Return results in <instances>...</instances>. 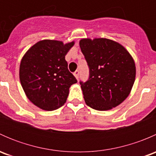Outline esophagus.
Returning <instances> with one entry per match:
<instances>
[{"instance_id": "esophagus-1", "label": "esophagus", "mask_w": 156, "mask_h": 156, "mask_svg": "<svg viewBox=\"0 0 156 156\" xmlns=\"http://www.w3.org/2000/svg\"><path fill=\"white\" fill-rule=\"evenodd\" d=\"M79 74H80V72L78 70H76L75 72H74V75H75V77L77 78V79H78V77H79Z\"/></svg>"}]
</instances>
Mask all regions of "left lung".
<instances>
[{
  "mask_svg": "<svg viewBox=\"0 0 156 156\" xmlns=\"http://www.w3.org/2000/svg\"><path fill=\"white\" fill-rule=\"evenodd\" d=\"M79 44L90 69L89 79L80 81L86 104L99 111L116 107L133 87V57L125 47L110 39L83 38Z\"/></svg>",
  "mask_w": 156,
  "mask_h": 156,
  "instance_id": "obj_1",
  "label": "left lung"
}]
</instances>
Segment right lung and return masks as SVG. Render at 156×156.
<instances>
[{"mask_svg": "<svg viewBox=\"0 0 156 156\" xmlns=\"http://www.w3.org/2000/svg\"><path fill=\"white\" fill-rule=\"evenodd\" d=\"M75 41L42 40L27 50L22 58L20 80L28 99L46 111L65 104L69 87L77 83L68 69L65 56Z\"/></svg>", "mask_w": 156, "mask_h": 156, "instance_id": "obj_1", "label": "right lung"}]
</instances>
